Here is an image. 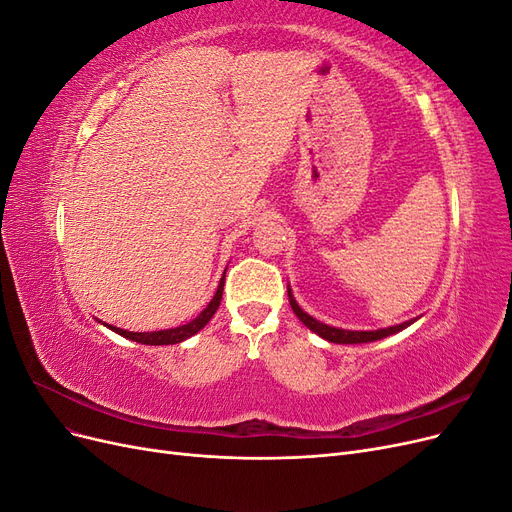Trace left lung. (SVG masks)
I'll list each match as a JSON object with an SVG mask.
<instances>
[{"mask_svg":"<svg viewBox=\"0 0 512 512\" xmlns=\"http://www.w3.org/2000/svg\"><path fill=\"white\" fill-rule=\"evenodd\" d=\"M288 301H290L292 312L297 314V318L305 324L309 331H314L316 335H320L322 339H327V342H333V344H367V342H376V339H382V337H389V335H395L399 331H404L406 327H410V324L414 322V320H408V322L395 324V327L378 329V331H346V329L329 327V324H324V322L312 318L309 314H305L303 309L299 307V303L294 301L290 286H288Z\"/></svg>","mask_w":512,"mask_h":512,"instance_id":"1","label":"left lung"}]
</instances>
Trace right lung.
<instances>
[{"label": "right lung", "instance_id": "right-lung-1", "mask_svg": "<svg viewBox=\"0 0 512 512\" xmlns=\"http://www.w3.org/2000/svg\"><path fill=\"white\" fill-rule=\"evenodd\" d=\"M222 292H224V277L220 280V286L218 290H215L213 299L209 301V305L200 312L194 320H190L188 324H181V327H175V329H164V331H151V333H134V331H123V329H117L113 327V324H106L108 329L119 333L121 337L126 339H132V342H138V344H145V346H170V344H179V342H185V339L196 335L200 329L205 327V324L213 318V314L218 312L220 307V301H222Z\"/></svg>", "mask_w": 512, "mask_h": 512}]
</instances>
